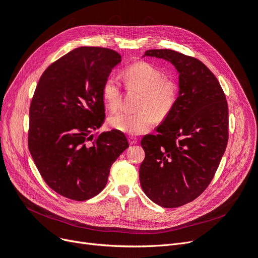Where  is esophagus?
I'll return each mask as SVG.
<instances>
[{
  "instance_id": "obj_1",
  "label": "esophagus",
  "mask_w": 258,
  "mask_h": 258,
  "mask_svg": "<svg viewBox=\"0 0 258 258\" xmlns=\"http://www.w3.org/2000/svg\"><path fill=\"white\" fill-rule=\"evenodd\" d=\"M137 141H138L137 137H134V136H130V137H128V143H130V145H135V144H137Z\"/></svg>"
}]
</instances>
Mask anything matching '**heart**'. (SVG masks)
<instances>
[{
  "label": "heart",
  "mask_w": 258,
  "mask_h": 258,
  "mask_svg": "<svg viewBox=\"0 0 258 258\" xmlns=\"http://www.w3.org/2000/svg\"><path fill=\"white\" fill-rule=\"evenodd\" d=\"M124 84L128 91H139L138 110L120 111L108 119L110 127L124 134L139 135L150 128L155 120L164 121L169 117L178 101L177 81L165 77L153 64L137 61L127 65L122 72ZM102 99L106 108L115 110L121 104L122 93L119 81L108 77L102 87Z\"/></svg>",
  "instance_id": "1"
}]
</instances>
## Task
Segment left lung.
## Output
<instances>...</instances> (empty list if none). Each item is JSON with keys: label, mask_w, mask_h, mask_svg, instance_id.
<instances>
[{"label": "left lung", "mask_w": 258, "mask_h": 258, "mask_svg": "<svg viewBox=\"0 0 258 258\" xmlns=\"http://www.w3.org/2000/svg\"><path fill=\"white\" fill-rule=\"evenodd\" d=\"M145 55L176 68L179 95L157 135L141 140L146 156L140 185L153 203L177 208L193 202L213 179L228 141V106L220 82L202 61L170 49Z\"/></svg>", "instance_id": "left-lung-1"}]
</instances>
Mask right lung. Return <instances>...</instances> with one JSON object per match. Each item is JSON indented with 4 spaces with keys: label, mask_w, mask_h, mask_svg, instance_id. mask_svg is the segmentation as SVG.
Returning <instances> with one entry per match:
<instances>
[{
    "label": "right lung",
    "mask_w": 258,
    "mask_h": 258,
    "mask_svg": "<svg viewBox=\"0 0 258 258\" xmlns=\"http://www.w3.org/2000/svg\"><path fill=\"white\" fill-rule=\"evenodd\" d=\"M121 55L79 47L41 75L30 106L29 150L54 192L82 202L101 193L111 165L128 148L123 133L93 135L105 120L102 87Z\"/></svg>",
    "instance_id": "1"
}]
</instances>
